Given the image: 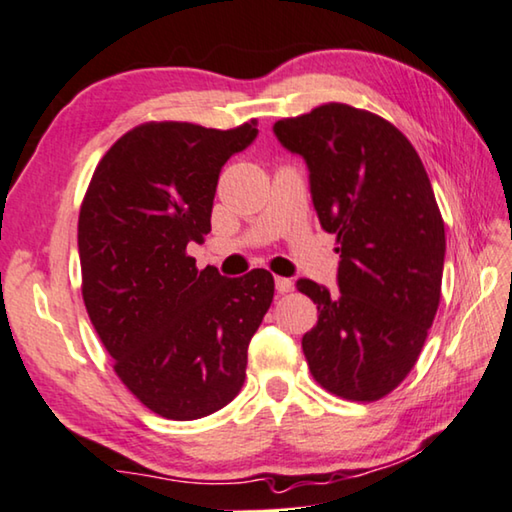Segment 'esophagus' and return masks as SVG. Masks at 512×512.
Instances as JSON below:
<instances>
[{"mask_svg": "<svg viewBox=\"0 0 512 512\" xmlns=\"http://www.w3.org/2000/svg\"><path fill=\"white\" fill-rule=\"evenodd\" d=\"M275 289H278L280 294H287V291L294 289V280H291V278H275Z\"/></svg>", "mask_w": 512, "mask_h": 512, "instance_id": "1", "label": "esophagus"}]
</instances>
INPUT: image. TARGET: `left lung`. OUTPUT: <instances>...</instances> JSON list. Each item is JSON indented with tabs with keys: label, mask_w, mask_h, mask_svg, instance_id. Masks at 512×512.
<instances>
[{
	"label": "left lung",
	"mask_w": 512,
	"mask_h": 512,
	"mask_svg": "<svg viewBox=\"0 0 512 512\" xmlns=\"http://www.w3.org/2000/svg\"><path fill=\"white\" fill-rule=\"evenodd\" d=\"M310 168L314 209L337 237L339 291L298 280L319 310L303 335L316 383L378 401L415 367L442 294L444 221L417 150L389 120L328 102L273 127Z\"/></svg>",
	"instance_id": "obj_1"
}]
</instances>
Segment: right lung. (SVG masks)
<instances>
[{"instance_id":"add662e5","label":"right lung","mask_w":512,"mask_h":512,"mask_svg":"<svg viewBox=\"0 0 512 512\" xmlns=\"http://www.w3.org/2000/svg\"><path fill=\"white\" fill-rule=\"evenodd\" d=\"M257 120L209 129L152 120L100 159L81 200V296L123 385L154 415L191 421L225 408L246 380L248 344L273 275L223 278L186 253L212 230L218 173L255 141Z\"/></svg>"}]
</instances>
